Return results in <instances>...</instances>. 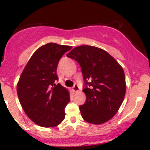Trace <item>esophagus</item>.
<instances>
[{
	"label": "esophagus",
	"instance_id": "esophagus-1",
	"mask_svg": "<svg viewBox=\"0 0 150 150\" xmlns=\"http://www.w3.org/2000/svg\"><path fill=\"white\" fill-rule=\"evenodd\" d=\"M72 90H73L74 92H79V87H78V86H77V85H74L73 87V88H72Z\"/></svg>",
	"mask_w": 150,
	"mask_h": 150
}]
</instances>
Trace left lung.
Here are the masks:
<instances>
[{"label": "left lung", "instance_id": "obj_1", "mask_svg": "<svg viewBox=\"0 0 150 150\" xmlns=\"http://www.w3.org/2000/svg\"><path fill=\"white\" fill-rule=\"evenodd\" d=\"M82 70L86 102L80 106L83 119L102 124L112 118L124 99L126 85L123 68L109 53L95 46H79L67 55Z\"/></svg>", "mask_w": 150, "mask_h": 150}]
</instances>
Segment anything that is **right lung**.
Here are the masks:
<instances>
[{
  "label": "right lung",
  "mask_w": 150,
  "mask_h": 150,
  "mask_svg": "<svg viewBox=\"0 0 150 150\" xmlns=\"http://www.w3.org/2000/svg\"><path fill=\"white\" fill-rule=\"evenodd\" d=\"M72 46L49 43L33 53L20 75L17 92L22 108L34 123L44 128L58 125L65 118L70 102L68 89L55 84L59 60Z\"/></svg>",
  "instance_id": "right-lung-1"
}]
</instances>
